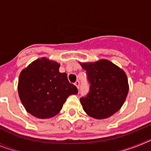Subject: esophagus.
Returning a JSON list of instances; mask_svg holds the SVG:
<instances>
[{
	"instance_id": "1",
	"label": "esophagus",
	"mask_w": 151,
	"mask_h": 151,
	"mask_svg": "<svg viewBox=\"0 0 151 151\" xmlns=\"http://www.w3.org/2000/svg\"><path fill=\"white\" fill-rule=\"evenodd\" d=\"M75 85H76V88H79V86H80V83H79V82H78V81H76V82H75Z\"/></svg>"
}]
</instances>
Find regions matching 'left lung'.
<instances>
[{
  "label": "left lung",
  "instance_id": "1",
  "mask_svg": "<svg viewBox=\"0 0 151 151\" xmlns=\"http://www.w3.org/2000/svg\"><path fill=\"white\" fill-rule=\"evenodd\" d=\"M87 72L90 91L80 98L83 110L97 119L111 116L119 110L129 93V82L123 69L110 60L79 63Z\"/></svg>",
  "mask_w": 151,
  "mask_h": 151
}]
</instances>
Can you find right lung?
I'll return each instance as SVG.
<instances>
[{
  "label": "right lung",
  "mask_w": 151,
  "mask_h": 151,
  "mask_svg": "<svg viewBox=\"0 0 151 151\" xmlns=\"http://www.w3.org/2000/svg\"><path fill=\"white\" fill-rule=\"evenodd\" d=\"M60 63L47 57L31 63L21 71L18 94L26 111L39 119L59 113L66 98L78 89L69 83L67 74L59 71Z\"/></svg>",
  "instance_id": "right-lung-1"
}]
</instances>
